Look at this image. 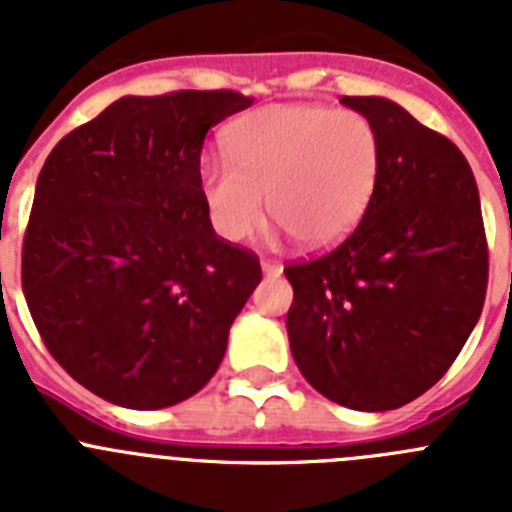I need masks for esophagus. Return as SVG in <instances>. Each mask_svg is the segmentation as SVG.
Listing matches in <instances>:
<instances>
[{"label":"esophagus","instance_id":"1","mask_svg":"<svg viewBox=\"0 0 512 512\" xmlns=\"http://www.w3.org/2000/svg\"><path fill=\"white\" fill-rule=\"evenodd\" d=\"M261 269H264V274H279V271H282V264L271 259H261Z\"/></svg>","mask_w":512,"mask_h":512}]
</instances>
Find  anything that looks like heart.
I'll list each match as a JSON object with an SVG mask.
<instances>
[{
  "instance_id": "b5f03b06",
  "label": "heart",
  "mask_w": 512,
  "mask_h": 512,
  "mask_svg": "<svg viewBox=\"0 0 512 512\" xmlns=\"http://www.w3.org/2000/svg\"><path fill=\"white\" fill-rule=\"evenodd\" d=\"M228 153L207 158L200 174L205 207L225 241L259 230L271 205L305 248L338 246L372 205L382 171L377 125L328 104L261 107L233 122Z\"/></svg>"
}]
</instances>
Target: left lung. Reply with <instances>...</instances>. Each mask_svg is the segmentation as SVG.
Here are the masks:
<instances>
[{"instance_id":"obj_1","label":"left lung","mask_w":512,"mask_h":512,"mask_svg":"<svg viewBox=\"0 0 512 512\" xmlns=\"http://www.w3.org/2000/svg\"><path fill=\"white\" fill-rule=\"evenodd\" d=\"M377 125L382 171L356 230L284 269L289 348L343 408L382 413L449 372L485 305L487 238L467 158L384 97H341Z\"/></svg>"}]
</instances>
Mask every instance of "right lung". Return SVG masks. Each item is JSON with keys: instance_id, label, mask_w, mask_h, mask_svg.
<instances>
[{"instance_id": "obj_1", "label": "right lung", "mask_w": 512, "mask_h": 512, "mask_svg": "<svg viewBox=\"0 0 512 512\" xmlns=\"http://www.w3.org/2000/svg\"><path fill=\"white\" fill-rule=\"evenodd\" d=\"M241 92L122 97L45 158L22 241V292L45 348L89 392L158 410L200 392L259 256L212 230L205 135Z\"/></svg>"}]
</instances>
